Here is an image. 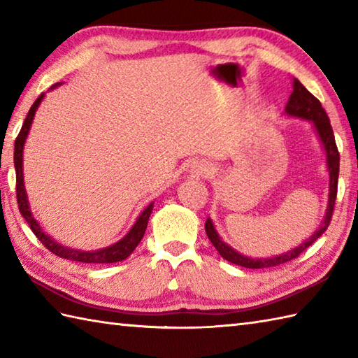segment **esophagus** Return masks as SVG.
<instances>
[{"label":"esophagus","instance_id":"34e87169","mask_svg":"<svg viewBox=\"0 0 358 358\" xmlns=\"http://www.w3.org/2000/svg\"><path fill=\"white\" fill-rule=\"evenodd\" d=\"M204 172H206V167H199V169H196V173H199V175H201Z\"/></svg>","mask_w":358,"mask_h":358}]
</instances>
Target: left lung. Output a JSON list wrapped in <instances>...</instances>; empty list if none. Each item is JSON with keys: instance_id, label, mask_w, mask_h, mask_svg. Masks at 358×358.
<instances>
[{"instance_id": "8db88e82", "label": "left lung", "mask_w": 358, "mask_h": 358, "mask_svg": "<svg viewBox=\"0 0 358 358\" xmlns=\"http://www.w3.org/2000/svg\"><path fill=\"white\" fill-rule=\"evenodd\" d=\"M286 112L289 115L294 117H300L305 120L314 121V126L317 129V134L320 136V140L324 146L326 155H328V167H329V203H328V212H326V217L323 220V223L320 226L313 237L306 240L303 245L299 248H295L292 250H289L287 254L283 255H277L272 258H249L238 254L237 250H234L226 245L222 238L218 237V234L215 231L214 224H212L210 220L208 218L206 223H204V229H206L208 237L210 240L212 245L215 246V249L220 252L224 260L231 262L234 264L243 266V268L248 269H263V268H273V266L283 264L294 260V258L299 257L301 252L313 245L315 240H318L324 234V231L328 229V226L332 220L334 214V206H336V199H337V186H338V171H340V154L336 144V136H334V131L331 126V121L328 113L323 109L322 103L317 100V98L309 92V90L301 85V83L294 78L292 83V94L289 96V101L286 106Z\"/></svg>"}]
</instances>
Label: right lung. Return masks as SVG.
<instances>
[{"instance_id":"1","label":"right lung","mask_w":358,"mask_h":358,"mask_svg":"<svg viewBox=\"0 0 358 358\" xmlns=\"http://www.w3.org/2000/svg\"><path fill=\"white\" fill-rule=\"evenodd\" d=\"M57 85H53L52 87H57ZM44 94H41L40 96L36 98L35 103L30 108L27 117L24 120V123L21 126V131L15 140V152H13V163H15V172H17V201H18V208H20V214L22 215V218L26 220L27 224L30 226V229L36 235V238L43 243V246L45 249H49L52 254L58 255L59 258H66V260H72V262H81V263H115V262H121L127 258L134 252V249L138 246V243L141 241L144 232H146L148 227V222L152 212V204L143 210V214L136 220V223L134 224V227L123 240H120L115 245H112L106 249H100V250H92V252H81V250H75V249H69L64 248L58 243L53 241L50 237H48L43 232V229L38 226L36 220H34L32 214H30L29 209V203H27V196H26V189H24V181H22V148H24V141L26 136L29 134L30 124H32L34 115L36 112V108L40 106L41 100H43Z\"/></svg>"}]
</instances>
